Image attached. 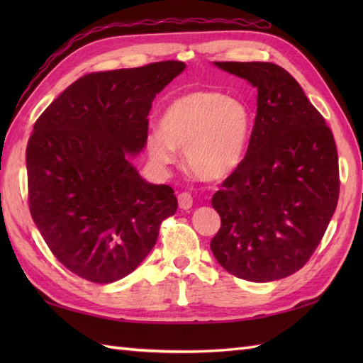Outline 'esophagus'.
Returning <instances> with one entry per match:
<instances>
[{
	"mask_svg": "<svg viewBox=\"0 0 363 363\" xmlns=\"http://www.w3.org/2000/svg\"><path fill=\"white\" fill-rule=\"evenodd\" d=\"M177 203H179V207L182 211H189L191 204H194V198H191V195L187 194V191H184V194L177 196Z\"/></svg>",
	"mask_w": 363,
	"mask_h": 363,
	"instance_id": "34e87169",
	"label": "esophagus"
}]
</instances>
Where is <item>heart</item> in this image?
<instances>
[{
    "label": "heart",
    "instance_id": "b5f03b06",
    "mask_svg": "<svg viewBox=\"0 0 363 363\" xmlns=\"http://www.w3.org/2000/svg\"><path fill=\"white\" fill-rule=\"evenodd\" d=\"M252 133V112L243 99L196 90L173 99L162 113L160 130L146 137L157 165H169L186 151V168L204 182L226 179L240 167Z\"/></svg>",
    "mask_w": 363,
    "mask_h": 363
}]
</instances>
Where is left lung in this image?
<instances>
[{
    "label": "left lung",
    "mask_w": 363,
    "mask_h": 363,
    "mask_svg": "<svg viewBox=\"0 0 363 363\" xmlns=\"http://www.w3.org/2000/svg\"><path fill=\"white\" fill-rule=\"evenodd\" d=\"M213 65L257 89V111L245 159L212 198L221 228L211 250L240 279H282L306 265L335 212L340 181L334 135L282 67Z\"/></svg>",
    "instance_id": "8db88e82"
}]
</instances>
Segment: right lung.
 Masks as SVG:
<instances>
[{"mask_svg": "<svg viewBox=\"0 0 363 363\" xmlns=\"http://www.w3.org/2000/svg\"><path fill=\"white\" fill-rule=\"evenodd\" d=\"M184 70L167 60L86 74L35 121L26 148L30 215L56 259L84 279L133 273L177 209L174 190L143 179L130 157L146 145L154 98Z\"/></svg>", "mask_w": 363, "mask_h": 363, "instance_id": "right-lung-1", "label": "right lung"}]
</instances>
